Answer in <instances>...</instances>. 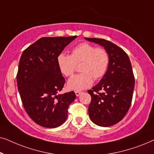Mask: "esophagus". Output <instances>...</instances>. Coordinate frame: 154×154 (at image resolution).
Listing matches in <instances>:
<instances>
[{
    "label": "esophagus",
    "instance_id": "34e87169",
    "mask_svg": "<svg viewBox=\"0 0 154 154\" xmlns=\"http://www.w3.org/2000/svg\"><path fill=\"white\" fill-rule=\"evenodd\" d=\"M81 93H82V92H79V91H75V95H76L77 97H79V96L81 95Z\"/></svg>",
    "mask_w": 154,
    "mask_h": 154
}]
</instances>
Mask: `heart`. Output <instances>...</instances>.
I'll return each instance as SVG.
<instances>
[{
	"instance_id": "1",
	"label": "heart",
	"mask_w": 154,
	"mask_h": 154,
	"mask_svg": "<svg viewBox=\"0 0 154 154\" xmlns=\"http://www.w3.org/2000/svg\"><path fill=\"white\" fill-rule=\"evenodd\" d=\"M60 70L69 77L74 73L76 65H80L81 73L68 81L69 89L80 91L90 87L94 80L101 79L106 73L109 64V55L104 48H96L88 43H80L71 50V54L61 53L57 58Z\"/></svg>"
}]
</instances>
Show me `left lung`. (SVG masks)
I'll return each instance as SVG.
<instances>
[{
	"label": "left lung",
	"mask_w": 154,
	"mask_h": 154,
	"mask_svg": "<svg viewBox=\"0 0 154 154\" xmlns=\"http://www.w3.org/2000/svg\"><path fill=\"white\" fill-rule=\"evenodd\" d=\"M103 46L108 52L109 64L98 84L88 90L91 102L88 113L91 121L102 127H109L123 119L131 105L134 78L129 57L123 49L102 38H85Z\"/></svg>",
	"instance_id": "obj_1"
}]
</instances>
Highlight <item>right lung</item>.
<instances>
[{
  "label": "right lung",
  "instance_id": "right-lung-1",
  "mask_svg": "<svg viewBox=\"0 0 154 154\" xmlns=\"http://www.w3.org/2000/svg\"><path fill=\"white\" fill-rule=\"evenodd\" d=\"M77 36L43 37L22 52L17 83L26 112L38 125L59 127L66 121L68 108L75 99L73 91L59 94L65 79L57 58Z\"/></svg>",
  "mask_w": 154,
  "mask_h": 154
}]
</instances>
